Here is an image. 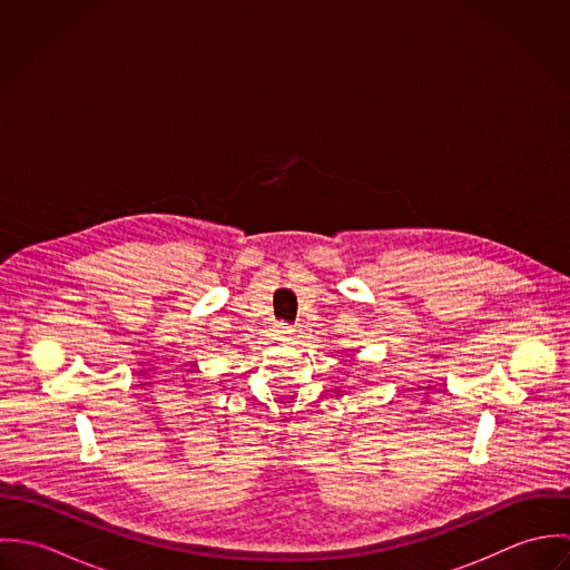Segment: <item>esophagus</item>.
<instances>
[{"mask_svg":"<svg viewBox=\"0 0 570 570\" xmlns=\"http://www.w3.org/2000/svg\"><path fill=\"white\" fill-rule=\"evenodd\" d=\"M276 331H278L281 335H292V333H294V326L287 325V323H278Z\"/></svg>","mask_w":570,"mask_h":570,"instance_id":"obj_1","label":"esophagus"}]
</instances>
